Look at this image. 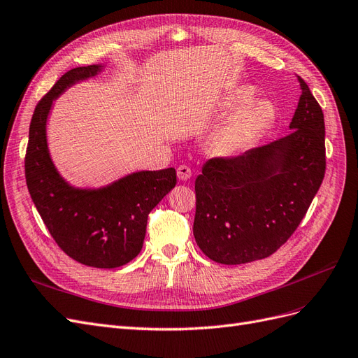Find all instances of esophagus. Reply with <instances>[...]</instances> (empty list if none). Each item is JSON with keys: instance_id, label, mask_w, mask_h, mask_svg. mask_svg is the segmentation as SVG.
Returning <instances> with one entry per match:
<instances>
[{"instance_id": "esophagus-1", "label": "esophagus", "mask_w": 358, "mask_h": 358, "mask_svg": "<svg viewBox=\"0 0 358 358\" xmlns=\"http://www.w3.org/2000/svg\"><path fill=\"white\" fill-rule=\"evenodd\" d=\"M191 175H192V171L188 166H179L178 167V178L180 180H188L191 178Z\"/></svg>"}]
</instances>
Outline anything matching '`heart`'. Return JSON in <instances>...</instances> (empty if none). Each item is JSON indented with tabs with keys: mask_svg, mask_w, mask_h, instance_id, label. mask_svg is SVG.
Here are the masks:
<instances>
[{
	"mask_svg": "<svg viewBox=\"0 0 358 358\" xmlns=\"http://www.w3.org/2000/svg\"><path fill=\"white\" fill-rule=\"evenodd\" d=\"M257 94L252 85H239L225 95L222 109L230 112L242 103L216 127L209 146L216 157L230 158L243 154L262 137L273 121V107L267 100H253Z\"/></svg>",
	"mask_w": 358,
	"mask_h": 358,
	"instance_id": "b5f03b06",
	"label": "heart"
}]
</instances>
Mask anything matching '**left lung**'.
<instances>
[{
	"label": "left lung",
	"instance_id": "obj_1",
	"mask_svg": "<svg viewBox=\"0 0 358 358\" xmlns=\"http://www.w3.org/2000/svg\"><path fill=\"white\" fill-rule=\"evenodd\" d=\"M291 133L243 155L209 159L196 179L194 237L210 259L245 264L272 255L296 231L326 173V127L301 78Z\"/></svg>",
	"mask_w": 358,
	"mask_h": 358
}]
</instances>
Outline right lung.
<instances>
[{"label":"right lung","mask_w":358,"mask_h":358,"mask_svg":"<svg viewBox=\"0 0 358 358\" xmlns=\"http://www.w3.org/2000/svg\"><path fill=\"white\" fill-rule=\"evenodd\" d=\"M104 64L67 71L37 104L29 125L25 176L29 196L58 246L76 262L121 267L142 251L148 215L176 185V170H138L101 187H76L52 159L49 115L59 95L94 79Z\"/></svg>","instance_id":"right-lung-1"}]
</instances>
